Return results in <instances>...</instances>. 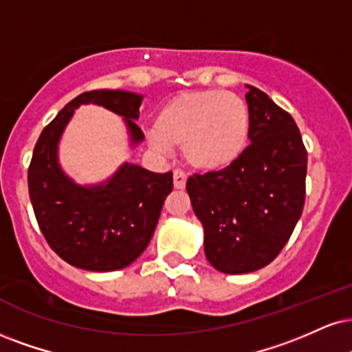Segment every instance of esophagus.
Instances as JSON below:
<instances>
[{"label": "esophagus", "mask_w": 352, "mask_h": 352, "mask_svg": "<svg viewBox=\"0 0 352 352\" xmlns=\"http://www.w3.org/2000/svg\"><path fill=\"white\" fill-rule=\"evenodd\" d=\"M186 181H188V175L181 169H176L173 173V184H175L176 189H184L186 188Z\"/></svg>", "instance_id": "esophagus-1"}]
</instances>
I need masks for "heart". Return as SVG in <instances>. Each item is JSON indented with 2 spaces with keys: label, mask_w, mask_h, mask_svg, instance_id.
<instances>
[{
  "label": "heart",
  "mask_w": 352,
  "mask_h": 352,
  "mask_svg": "<svg viewBox=\"0 0 352 352\" xmlns=\"http://www.w3.org/2000/svg\"><path fill=\"white\" fill-rule=\"evenodd\" d=\"M150 145L158 151L181 146L190 168L220 173L245 155L251 112L236 94L222 89L177 94L156 112Z\"/></svg>",
  "instance_id": "heart-1"
}]
</instances>
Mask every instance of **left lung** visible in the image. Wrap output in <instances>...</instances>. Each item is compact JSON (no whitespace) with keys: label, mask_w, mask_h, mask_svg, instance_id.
Listing matches in <instances>:
<instances>
[{"label":"left lung","mask_w":352,"mask_h":352,"mask_svg":"<svg viewBox=\"0 0 352 352\" xmlns=\"http://www.w3.org/2000/svg\"><path fill=\"white\" fill-rule=\"evenodd\" d=\"M251 145L228 169L190 176L186 189L217 271L246 274L267 266L300 219L307 150L292 116L246 85Z\"/></svg>","instance_id":"obj_1"}]
</instances>
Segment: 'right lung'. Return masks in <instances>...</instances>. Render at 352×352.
<instances>
[{
	"label": "right lung",
	"instance_id": "add662e5",
	"mask_svg": "<svg viewBox=\"0 0 352 352\" xmlns=\"http://www.w3.org/2000/svg\"><path fill=\"white\" fill-rule=\"evenodd\" d=\"M143 96L124 89H96L73 99L42 130L28 183L34 214L50 248L72 266L93 272L127 267L145 251L158 223L173 173H151L122 163L94 184H78L60 164V140L80 106L94 104L122 117L129 146L145 140L135 120Z\"/></svg>",
	"mask_w": 352,
	"mask_h": 352
}]
</instances>
